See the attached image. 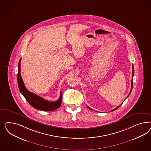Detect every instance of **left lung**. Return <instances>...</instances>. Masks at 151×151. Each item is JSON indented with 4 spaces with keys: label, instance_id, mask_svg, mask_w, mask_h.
Masks as SVG:
<instances>
[{
    "label": "left lung",
    "instance_id": "1",
    "mask_svg": "<svg viewBox=\"0 0 151 151\" xmlns=\"http://www.w3.org/2000/svg\"><path fill=\"white\" fill-rule=\"evenodd\" d=\"M133 75H134V68H133V65L132 64V80H131V90H130V92H129V94H128V96H127V98H128V96H129V95L131 94V92H132V90L133 87L132 78L133 77ZM127 98H126V99H127ZM122 104H121L118 107H117L116 108H115V109H114V110H112L111 111H114V110H117V109L119 108V107H120V106ZM87 107H88V109H90V110H92V109H91V108H90V107H89L88 106H87Z\"/></svg>",
    "mask_w": 151,
    "mask_h": 151
}]
</instances>
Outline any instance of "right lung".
I'll list each match as a JSON object with an SVG mask.
<instances>
[{"instance_id": "1", "label": "right lung", "mask_w": 151, "mask_h": 151, "mask_svg": "<svg viewBox=\"0 0 151 151\" xmlns=\"http://www.w3.org/2000/svg\"><path fill=\"white\" fill-rule=\"evenodd\" d=\"M20 63L21 59L19 60L18 63V84L19 89L21 93L23 95L28 103L32 107L37 110L44 111H52L59 108L62 102V93H60L59 100L54 102H50L45 100L43 98L36 94L32 93L27 90L25 86L23 79L20 74Z\"/></svg>"}]
</instances>
